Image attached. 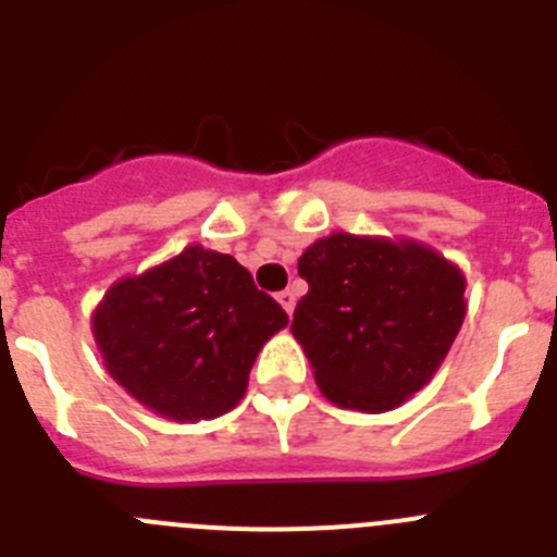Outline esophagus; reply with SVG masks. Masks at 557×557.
<instances>
[{
	"label": "esophagus",
	"instance_id": "34e87169",
	"mask_svg": "<svg viewBox=\"0 0 557 557\" xmlns=\"http://www.w3.org/2000/svg\"><path fill=\"white\" fill-rule=\"evenodd\" d=\"M295 301H298V298H295L293 289H284V293H278V304H282L284 312L287 314L295 312Z\"/></svg>",
	"mask_w": 557,
	"mask_h": 557
}]
</instances>
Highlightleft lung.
I'll list each match as a JSON object with an SVG mask.
<instances>
[{
  "instance_id": "8db88e82",
  "label": "left lung",
  "mask_w": 557,
  "mask_h": 557,
  "mask_svg": "<svg viewBox=\"0 0 557 557\" xmlns=\"http://www.w3.org/2000/svg\"><path fill=\"white\" fill-rule=\"evenodd\" d=\"M307 278L293 334L323 396L359 412L396 410L435 376L466 318V275L410 236L337 231L298 259Z\"/></svg>"
}]
</instances>
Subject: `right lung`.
I'll return each instance as SVG.
<instances>
[{"label":"right lung","instance_id":"add662e5","mask_svg":"<svg viewBox=\"0 0 557 557\" xmlns=\"http://www.w3.org/2000/svg\"><path fill=\"white\" fill-rule=\"evenodd\" d=\"M287 323L234 256L203 245L116 278L91 312L113 382L181 424L234 410L259 351Z\"/></svg>","mask_w":557,"mask_h":557}]
</instances>
